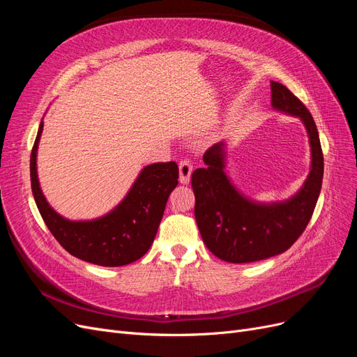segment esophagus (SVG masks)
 <instances>
[{
	"instance_id": "esophagus-1",
	"label": "esophagus",
	"mask_w": 357,
	"mask_h": 357,
	"mask_svg": "<svg viewBox=\"0 0 357 357\" xmlns=\"http://www.w3.org/2000/svg\"><path fill=\"white\" fill-rule=\"evenodd\" d=\"M178 171H180V183H183V185H188V183L190 181V176H192V171H193L192 160H189V159L180 160Z\"/></svg>"
}]
</instances>
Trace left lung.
Returning <instances> with one entry per match:
<instances>
[{
  "mask_svg": "<svg viewBox=\"0 0 357 357\" xmlns=\"http://www.w3.org/2000/svg\"><path fill=\"white\" fill-rule=\"evenodd\" d=\"M271 102L304 122L311 146V171L304 186L284 202L257 204L234 188L225 172V143L204 153L205 168L192 174L195 219L202 241L222 261L247 264L286 252L305 231L320 195L323 153L311 113L286 86L271 82Z\"/></svg>",
  "mask_w": 357,
  "mask_h": 357,
  "instance_id": "obj_1",
  "label": "left lung"
}]
</instances>
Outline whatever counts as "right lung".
I'll use <instances>...</instances> for the list:
<instances>
[{"mask_svg":"<svg viewBox=\"0 0 357 357\" xmlns=\"http://www.w3.org/2000/svg\"><path fill=\"white\" fill-rule=\"evenodd\" d=\"M41 132L43 122L31 152V189L41 218L56 241L70 255L101 266H122L143 257L155 240L169 193L178 185L176 162L147 165L125 199L109 214L95 220L71 222L50 207L40 189L37 149Z\"/></svg>","mask_w":357,"mask_h":357,"instance_id":"right-lung-1","label":"right lung"}]
</instances>
